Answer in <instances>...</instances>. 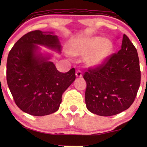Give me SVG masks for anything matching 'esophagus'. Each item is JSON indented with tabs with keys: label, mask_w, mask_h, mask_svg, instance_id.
<instances>
[{
	"label": "esophagus",
	"mask_w": 147,
	"mask_h": 147,
	"mask_svg": "<svg viewBox=\"0 0 147 147\" xmlns=\"http://www.w3.org/2000/svg\"><path fill=\"white\" fill-rule=\"evenodd\" d=\"M76 77H78V78H81L82 76V71H80V69L77 70V71H76Z\"/></svg>",
	"instance_id": "1"
}]
</instances>
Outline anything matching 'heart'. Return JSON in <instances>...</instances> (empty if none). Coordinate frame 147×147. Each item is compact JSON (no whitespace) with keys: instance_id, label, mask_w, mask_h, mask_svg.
I'll list each match as a JSON object with an SVG mask.
<instances>
[{"instance_id":"obj_1","label":"heart","mask_w":147,"mask_h":147,"mask_svg":"<svg viewBox=\"0 0 147 147\" xmlns=\"http://www.w3.org/2000/svg\"><path fill=\"white\" fill-rule=\"evenodd\" d=\"M112 51L110 42L102 37H88L72 43L69 49L74 55H86L85 61L88 65L98 67L103 64Z\"/></svg>"}]
</instances>
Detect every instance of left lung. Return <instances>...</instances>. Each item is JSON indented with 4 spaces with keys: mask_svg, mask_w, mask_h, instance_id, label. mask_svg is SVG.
<instances>
[{
    "mask_svg": "<svg viewBox=\"0 0 147 147\" xmlns=\"http://www.w3.org/2000/svg\"><path fill=\"white\" fill-rule=\"evenodd\" d=\"M87 84L88 110L102 116L116 115L133 103L140 84L136 49L125 34L121 49L108 56L102 65L89 67L84 74Z\"/></svg>",
    "mask_w": 147,
    "mask_h": 147,
    "instance_id": "obj_1",
    "label": "left lung"
}]
</instances>
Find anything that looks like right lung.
Masks as SVG:
<instances>
[{
	"instance_id": "add662e5",
	"label": "right lung",
	"mask_w": 147,
	"mask_h": 147,
	"mask_svg": "<svg viewBox=\"0 0 147 147\" xmlns=\"http://www.w3.org/2000/svg\"><path fill=\"white\" fill-rule=\"evenodd\" d=\"M47 34L39 30L25 34L16 42L7 58V81L15 104L33 116L57 111L62 94L76 79L74 68L61 73L48 61L49 57L37 56L36 45L60 51L57 36Z\"/></svg>"
}]
</instances>
